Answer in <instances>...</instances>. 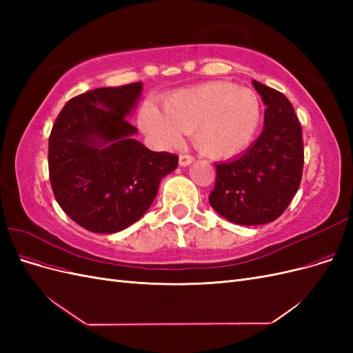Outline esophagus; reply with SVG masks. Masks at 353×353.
<instances>
[{
  "label": "esophagus",
  "instance_id": "obj_1",
  "mask_svg": "<svg viewBox=\"0 0 353 353\" xmlns=\"http://www.w3.org/2000/svg\"><path fill=\"white\" fill-rule=\"evenodd\" d=\"M193 157H191V156H188V154H181L179 156V166H188V165H191V163H193Z\"/></svg>",
  "mask_w": 353,
  "mask_h": 353
}]
</instances>
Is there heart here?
I'll return each mask as SVG.
<instances>
[{
	"label": "heart",
	"instance_id": "obj_1",
	"mask_svg": "<svg viewBox=\"0 0 353 353\" xmlns=\"http://www.w3.org/2000/svg\"><path fill=\"white\" fill-rule=\"evenodd\" d=\"M262 121L258 94L231 82H206L169 94L163 112L152 103L140 110L141 130L160 147H174L193 131L197 150L210 159L241 154Z\"/></svg>",
	"mask_w": 353,
	"mask_h": 353
}]
</instances>
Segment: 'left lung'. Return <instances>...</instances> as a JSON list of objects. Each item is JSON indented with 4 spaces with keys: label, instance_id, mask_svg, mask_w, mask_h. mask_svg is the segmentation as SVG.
Masks as SVG:
<instances>
[{
    "label": "left lung",
    "instance_id": "left-lung-1",
    "mask_svg": "<svg viewBox=\"0 0 353 353\" xmlns=\"http://www.w3.org/2000/svg\"><path fill=\"white\" fill-rule=\"evenodd\" d=\"M266 105L263 131L248 150L216 163L209 196L221 216L239 225L275 221L290 205L303 170L302 126L284 94L252 81Z\"/></svg>",
    "mask_w": 353,
    "mask_h": 353
}]
</instances>
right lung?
<instances>
[{
	"mask_svg": "<svg viewBox=\"0 0 353 353\" xmlns=\"http://www.w3.org/2000/svg\"><path fill=\"white\" fill-rule=\"evenodd\" d=\"M143 83L97 88L73 97L48 140L52 193L66 215L91 232L128 228L152 206L178 156L152 152L134 135L128 116Z\"/></svg>",
	"mask_w": 353,
	"mask_h": 353,
	"instance_id": "add662e5",
	"label": "right lung"
}]
</instances>
